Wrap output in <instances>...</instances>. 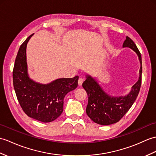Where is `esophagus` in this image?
I'll use <instances>...</instances> for the list:
<instances>
[{
	"instance_id": "1",
	"label": "esophagus",
	"mask_w": 156,
	"mask_h": 156,
	"mask_svg": "<svg viewBox=\"0 0 156 156\" xmlns=\"http://www.w3.org/2000/svg\"><path fill=\"white\" fill-rule=\"evenodd\" d=\"M83 82H84V79H83L82 78H80L78 79V85L79 86H81Z\"/></svg>"
}]
</instances>
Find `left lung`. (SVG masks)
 Here are the masks:
<instances>
[{
	"mask_svg": "<svg viewBox=\"0 0 156 156\" xmlns=\"http://www.w3.org/2000/svg\"><path fill=\"white\" fill-rule=\"evenodd\" d=\"M122 47L131 48L138 56L140 62L139 79L127 95L112 96L104 91L94 78L89 74L86 75L82 87L88 97L86 114L96 124L106 126L119 121L132 107L139 94L142 84V56L135 43L128 37H126Z\"/></svg>",
	"mask_w": 156,
	"mask_h": 156,
	"instance_id": "left-lung-1",
	"label": "left lung"
}]
</instances>
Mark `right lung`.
I'll list each match as a JSON object with an SVG mask.
<instances>
[{
	"label": "right lung",
	"mask_w": 156,
	"mask_h": 156,
	"mask_svg": "<svg viewBox=\"0 0 156 156\" xmlns=\"http://www.w3.org/2000/svg\"><path fill=\"white\" fill-rule=\"evenodd\" d=\"M33 34L26 39L18 52L12 74L14 88L20 106L28 116L42 122H50L62 113L64 97L77 88L78 76L58 78L46 84L29 77L27 46Z\"/></svg>",
	"instance_id": "right-lung-1"
}]
</instances>
